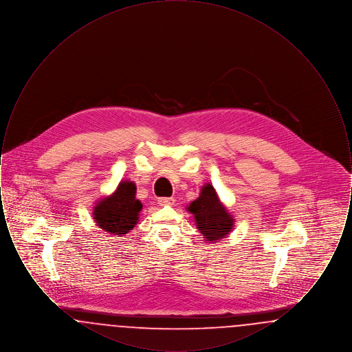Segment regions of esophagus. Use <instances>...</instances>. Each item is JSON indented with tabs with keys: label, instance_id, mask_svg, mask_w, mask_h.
<instances>
[{
	"label": "esophagus",
	"instance_id": "1",
	"mask_svg": "<svg viewBox=\"0 0 352 352\" xmlns=\"http://www.w3.org/2000/svg\"><path fill=\"white\" fill-rule=\"evenodd\" d=\"M175 201L173 198H160L158 199V204L160 206H174Z\"/></svg>",
	"mask_w": 352,
	"mask_h": 352
}]
</instances>
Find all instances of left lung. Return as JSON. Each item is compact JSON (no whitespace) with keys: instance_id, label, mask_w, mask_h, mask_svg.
<instances>
[{"instance_id":"8db88e82","label":"left lung","mask_w":352,"mask_h":352,"mask_svg":"<svg viewBox=\"0 0 352 352\" xmlns=\"http://www.w3.org/2000/svg\"><path fill=\"white\" fill-rule=\"evenodd\" d=\"M187 211L194 215L197 228L207 243H218L231 234L234 227V217L220 201L211 184L201 187L199 197L187 206Z\"/></svg>"}]
</instances>
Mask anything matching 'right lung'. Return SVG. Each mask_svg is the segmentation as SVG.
<instances>
[{
    "mask_svg": "<svg viewBox=\"0 0 352 352\" xmlns=\"http://www.w3.org/2000/svg\"><path fill=\"white\" fill-rule=\"evenodd\" d=\"M135 191L134 182L121 181L111 195L95 203L92 217L99 228L118 236L133 230L142 210V203L135 198Z\"/></svg>",
    "mask_w": 352,
    "mask_h": 352,
    "instance_id": "add662e5",
    "label": "right lung"
}]
</instances>
